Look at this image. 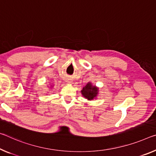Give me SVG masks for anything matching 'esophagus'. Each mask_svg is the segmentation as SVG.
<instances>
[{"label": "esophagus", "instance_id": "obj_1", "mask_svg": "<svg viewBox=\"0 0 156 156\" xmlns=\"http://www.w3.org/2000/svg\"><path fill=\"white\" fill-rule=\"evenodd\" d=\"M66 82L70 83H71V80H70V79H68V80H66Z\"/></svg>", "mask_w": 156, "mask_h": 156}]
</instances>
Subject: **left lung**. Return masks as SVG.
Returning a JSON list of instances; mask_svg holds the SVG:
<instances>
[{
    "label": "left lung",
    "instance_id": "8db88e82",
    "mask_svg": "<svg viewBox=\"0 0 156 156\" xmlns=\"http://www.w3.org/2000/svg\"><path fill=\"white\" fill-rule=\"evenodd\" d=\"M99 88L96 85H93L92 83L89 82L81 90V94L84 98L88 101H92L96 99L98 94Z\"/></svg>",
    "mask_w": 156,
    "mask_h": 156
}]
</instances>
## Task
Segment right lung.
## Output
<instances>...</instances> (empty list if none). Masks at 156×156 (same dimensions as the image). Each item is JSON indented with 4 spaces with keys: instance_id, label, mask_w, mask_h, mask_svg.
Listing matches in <instances>:
<instances>
[{
    "instance_id": "1",
    "label": "right lung",
    "mask_w": 156,
    "mask_h": 156,
    "mask_svg": "<svg viewBox=\"0 0 156 156\" xmlns=\"http://www.w3.org/2000/svg\"><path fill=\"white\" fill-rule=\"evenodd\" d=\"M51 87H53V86H52V85H51Z\"/></svg>"
}]
</instances>
